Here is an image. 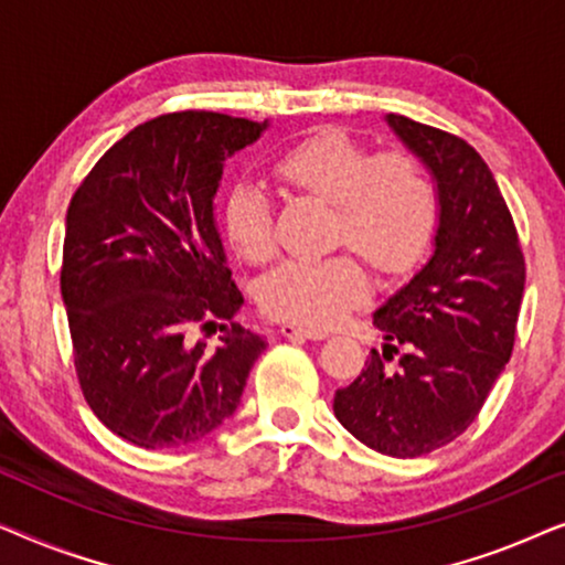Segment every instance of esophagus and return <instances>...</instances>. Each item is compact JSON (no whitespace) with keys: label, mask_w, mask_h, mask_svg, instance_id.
<instances>
[{"label":"esophagus","mask_w":565,"mask_h":565,"mask_svg":"<svg viewBox=\"0 0 565 565\" xmlns=\"http://www.w3.org/2000/svg\"><path fill=\"white\" fill-rule=\"evenodd\" d=\"M282 337L288 339H327L329 331L319 327H303V323H282Z\"/></svg>","instance_id":"obj_1"}]
</instances>
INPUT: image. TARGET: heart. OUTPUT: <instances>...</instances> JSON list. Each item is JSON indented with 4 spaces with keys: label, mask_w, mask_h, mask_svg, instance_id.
<instances>
[{
    "label": "heart",
    "mask_w": 565,
    "mask_h": 565,
    "mask_svg": "<svg viewBox=\"0 0 565 565\" xmlns=\"http://www.w3.org/2000/svg\"><path fill=\"white\" fill-rule=\"evenodd\" d=\"M285 188L334 207L331 244L350 246L377 275L412 267L429 242L437 215L435 182L414 153H370L342 130H323L288 149L275 167ZM226 231L244 259L275 257L273 205L254 184H238L226 200ZM367 292L365 269L352 254L292 259L262 282L259 300L277 319L327 327Z\"/></svg>",
    "instance_id": "obj_1"
}]
</instances>
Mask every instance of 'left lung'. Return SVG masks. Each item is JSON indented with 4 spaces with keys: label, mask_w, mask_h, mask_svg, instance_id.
<instances>
[{
    "label": "left lung",
    "mask_w": 565,
    "mask_h": 565,
    "mask_svg": "<svg viewBox=\"0 0 565 565\" xmlns=\"http://www.w3.org/2000/svg\"><path fill=\"white\" fill-rule=\"evenodd\" d=\"M437 190L431 254L373 311L383 331L360 375L339 388L342 427L391 458H416L462 435L512 358L524 257L512 213L473 146L385 115Z\"/></svg>",
    "instance_id": "left-lung-1"
}]
</instances>
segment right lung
Here are the masks:
<instances>
[{
	"instance_id": "right-lung-1",
	"label": "right lung",
	"mask_w": 565,
	"mask_h": 565,
	"mask_svg": "<svg viewBox=\"0 0 565 565\" xmlns=\"http://www.w3.org/2000/svg\"><path fill=\"white\" fill-rule=\"evenodd\" d=\"M267 128L205 110L161 115L105 151L74 192L61 298L76 375L97 419L130 445L172 450L211 435L265 352L234 321L244 296L215 195L226 159ZM198 326L223 330L220 344L195 340Z\"/></svg>"
}]
</instances>
